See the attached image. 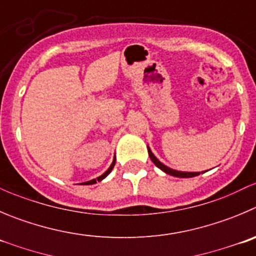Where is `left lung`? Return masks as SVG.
I'll return each mask as SVG.
<instances>
[{
	"label": "left lung",
	"mask_w": 256,
	"mask_h": 256,
	"mask_svg": "<svg viewBox=\"0 0 256 256\" xmlns=\"http://www.w3.org/2000/svg\"><path fill=\"white\" fill-rule=\"evenodd\" d=\"M148 154H150V160H152V162L154 163L156 166H157L158 168L162 170L163 172H166L167 174H171V176H174V177H181V178H188V177H194L200 174V172H181V171H176V170H172L170 168V167L164 166L163 163H160V160L154 157V154H153L152 150H150V148H148Z\"/></svg>",
	"instance_id": "obj_1"
}]
</instances>
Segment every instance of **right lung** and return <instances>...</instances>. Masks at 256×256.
Here are the masks:
<instances>
[{
	"label": "right lung",
	"instance_id": "add662e5",
	"mask_svg": "<svg viewBox=\"0 0 256 256\" xmlns=\"http://www.w3.org/2000/svg\"><path fill=\"white\" fill-rule=\"evenodd\" d=\"M114 164H116V158H114V160H113V163H112V164H110V167H109V168L106 170V171L104 172V174H102V176H99L98 178H96V180H92V181L84 182V184H96V182H99V181H102V180H104L106 176H108L109 174H110L112 170H113V167H114Z\"/></svg>",
	"mask_w": 256,
	"mask_h": 256
}]
</instances>
